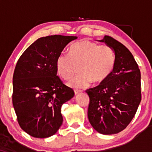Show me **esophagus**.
Returning <instances> with one entry per match:
<instances>
[{
  "label": "esophagus",
  "instance_id": "esophagus-1",
  "mask_svg": "<svg viewBox=\"0 0 152 152\" xmlns=\"http://www.w3.org/2000/svg\"><path fill=\"white\" fill-rule=\"evenodd\" d=\"M81 90H78V89H75V90H74V94H75V95H76V94L81 93Z\"/></svg>",
  "mask_w": 152,
  "mask_h": 152
}]
</instances>
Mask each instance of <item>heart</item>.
Masks as SVG:
<instances>
[{
  "instance_id": "b5f03b06",
  "label": "heart",
  "mask_w": 152,
  "mask_h": 152,
  "mask_svg": "<svg viewBox=\"0 0 152 152\" xmlns=\"http://www.w3.org/2000/svg\"><path fill=\"white\" fill-rule=\"evenodd\" d=\"M115 61L111 47L83 40L70 47L69 54H59L56 66L59 76L67 80L74 74L76 65L80 64L78 71L81 73L71 78L68 85L81 88L89 86L93 81L99 83L106 80L114 70Z\"/></svg>"
}]
</instances>
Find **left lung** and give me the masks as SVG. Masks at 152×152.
Here are the masks:
<instances>
[{"instance_id":"obj_1","label":"left lung","mask_w":152,"mask_h":152,"mask_svg":"<svg viewBox=\"0 0 152 152\" xmlns=\"http://www.w3.org/2000/svg\"><path fill=\"white\" fill-rule=\"evenodd\" d=\"M99 41L111 47L116 61L109 77L86 91L90 99L88 118L99 133L117 134L129 124L142 100L141 73L133 55L122 43L109 36Z\"/></svg>"}]
</instances>
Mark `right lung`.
<instances>
[{
  "mask_svg": "<svg viewBox=\"0 0 152 152\" xmlns=\"http://www.w3.org/2000/svg\"><path fill=\"white\" fill-rule=\"evenodd\" d=\"M76 36L40 38L19 58L13 76L12 101L20 128L36 138H47L63 123L61 108L74 91L57 76V57Z\"/></svg>",
  "mask_w": 152,
  "mask_h": 152,
  "instance_id": "right-lung-1",
  "label": "right lung"
}]
</instances>
